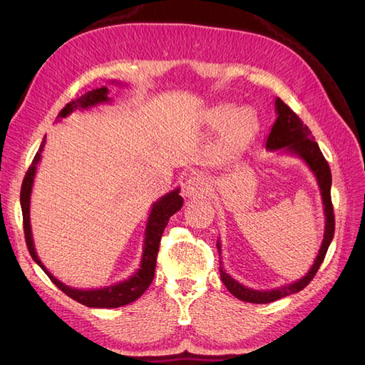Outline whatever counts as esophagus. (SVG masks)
Here are the masks:
<instances>
[{
    "mask_svg": "<svg viewBox=\"0 0 365 365\" xmlns=\"http://www.w3.org/2000/svg\"><path fill=\"white\" fill-rule=\"evenodd\" d=\"M184 196L187 197H196V196H207L210 193V184L204 178V176H190L189 180L185 181L184 189H182Z\"/></svg>",
    "mask_w": 365,
    "mask_h": 365,
    "instance_id": "esophagus-1",
    "label": "esophagus"
}]
</instances>
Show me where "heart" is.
I'll return each mask as SVG.
<instances>
[{"label": "heart", "mask_w": 365, "mask_h": 365, "mask_svg": "<svg viewBox=\"0 0 365 365\" xmlns=\"http://www.w3.org/2000/svg\"><path fill=\"white\" fill-rule=\"evenodd\" d=\"M207 123L212 128H220L216 148L222 157H235L247 150L260 129L259 115L252 108L235 111V106L228 103L210 109Z\"/></svg>", "instance_id": "1"}]
</instances>
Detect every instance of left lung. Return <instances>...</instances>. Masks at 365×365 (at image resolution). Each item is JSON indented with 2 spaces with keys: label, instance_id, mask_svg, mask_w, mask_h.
Listing matches in <instances>:
<instances>
[{
  "label": "left lung",
  "instance_id": "left-lung-1",
  "mask_svg": "<svg viewBox=\"0 0 365 365\" xmlns=\"http://www.w3.org/2000/svg\"><path fill=\"white\" fill-rule=\"evenodd\" d=\"M275 118L274 125L271 128L269 135L267 138V143H264V148L269 152H279V153H286V155H292L300 158L311 172L314 173L317 184L319 187V193H322V201H323V208H324V216H326V225H324V237L322 242V247L318 250L317 257L314 260V264L303 275L302 279H298L297 282H292L289 284L280 286V288L275 289H268V291H259V289H252L248 288V286L239 283L236 279L231 277V275L225 271L222 267V260L219 262V271H220V280L227 286V289L233 294L236 298L242 302H248V303H271L279 300V298L288 297L291 294L300 292L303 288L311 283L314 279V275L317 274L319 264L323 263L327 248L330 245V242L334 239L335 233V217H334V207H332V200H330V187H332V173H330V168L323 157L322 150H319L318 143L314 140V135L311 134V130L303 123L292 109L282 102V98L275 97ZM216 247L219 251V256L222 254V247H220V242L217 239Z\"/></svg>",
  "mask_w": 365,
  "mask_h": 365
}]
</instances>
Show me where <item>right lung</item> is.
<instances>
[{"label": "right lung", "mask_w": 365, "mask_h": 365, "mask_svg": "<svg viewBox=\"0 0 365 365\" xmlns=\"http://www.w3.org/2000/svg\"><path fill=\"white\" fill-rule=\"evenodd\" d=\"M111 83L118 86L126 85L118 81H113ZM108 93L109 91L106 86L96 88L93 91L85 93L83 96L76 98V101L70 102L67 106H65L61 111V114L58 115L56 121L67 118L74 111H85V109H91L97 105L113 103L111 97L108 96ZM46 138L47 137H43V140L41 141L39 150L36 152L35 158H33L31 165L29 168L26 178L23 181V187H21V208H23L24 233H26V242H27V248L31 259L39 264L42 271L48 275L50 280L56 284L63 294H67L68 297L73 298V300L79 302L81 304H85L88 307L113 309V307H120V306L135 302L137 298H140L143 294H145V291L149 288V284L153 280V274H155V264H157V254H158L163 231L165 225H168L170 216L175 215L176 212H180L182 207L184 201H182V196H180V187H176V189H173L172 192L163 195L158 201L152 204L149 216H148L146 230H145V240H143L140 267L134 274L129 275L128 279L121 282L103 286V288H93V289L73 288V286L65 284L54 277V275L46 268V264L41 262L35 248V242H33V235H31L30 200H31L33 182H35L38 165L42 158V150H43V146H46Z\"/></svg>", "instance_id": "obj_1"}]
</instances>
